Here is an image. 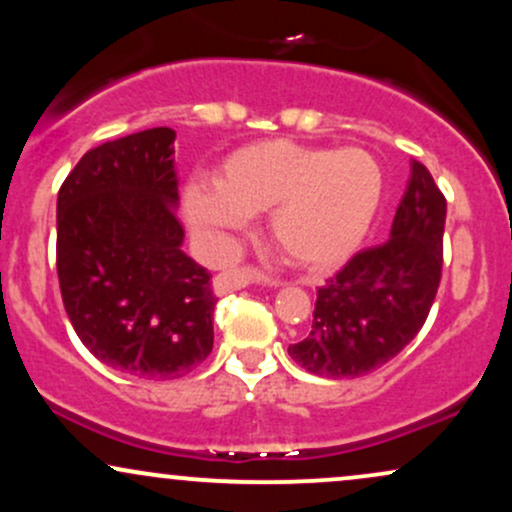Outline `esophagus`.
Listing matches in <instances>:
<instances>
[{
  "instance_id": "34e87169",
  "label": "esophagus",
  "mask_w": 512,
  "mask_h": 512,
  "mask_svg": "<svg viewBox=\"0 0 512 512\" xmlns=\"http://www.w3.org/2000/svg\"><path fill=\"white\" fill-rule=\"evenodd\" d=\"M260 279H262L260 272H255V269H250V267L226 269V272H221L219 276H216L214 289H216V293H231V291L245 289V286L252 284V281H260Z\"/></svg>"
}]
</instances>
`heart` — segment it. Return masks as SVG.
Listing matches in <instances>:
<instances>
[{
    "label": "heart",
    "mask_w": 512,
    "mask_h": 512,
    "mask_svg": "<svg viewBox=\"0 0 512 512\" xmlns=\"http://www.w3.org/2000/svg\"><path fill=\"white\" fill-rule=\"evenodd\" d=\"M383 195V168L366 149L269 139L233 151L214 185L187 187L185 214L209 231H233L269 211L276 248L298 267L327 269L363 243Z\"/></svg>",
    "instance_id": "b5f03b06"
}]
</instances>
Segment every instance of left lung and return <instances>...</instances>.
Returning a JSON list of instances; mask_svg holds the SVG:
<instances>
[{
    "mask_svg": "<svg viewBox=\"0 0 512 512\" xmlns=\"http://www.w3.org/2000/svg\"><path fill=\"white\" fill-rule=\"evenodd\" d=\"M445 209L433 175L411 161L390 240L356 252L317 289L313 330L289 346L298 366L325 378H358L419 334L443 274Z\"/></svg>",
    "mask_w": 512,
    "mask_h": 512,
    "instance_id": "left-lung-1",
    "label": "left lung"
}]
</instances>
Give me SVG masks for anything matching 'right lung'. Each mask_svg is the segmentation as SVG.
Here are the masks:
<instances>
[{"mask_svg": "<svg viewBox=\"0 0 512 512\" xmlns=\"http://www.w3.org/2000/svg\"><path fill=\"white\" fill-rule=\"evenodd\" d=\"M173 142L154 127L96 146L57 195V276L76 337L146 380L180 378L214 346L209 272L180 250Z\"/></svg>", "mask_w": 512, "mask_h": 512, "instance_id": "add662e5", "label": "right lung"}]
</instances>
